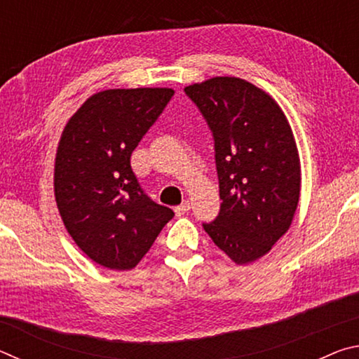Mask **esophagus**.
<instances>
[{
    "instance_id": "obj_1",
    "label": "esophagus",
    "mask_w": 359,
    "mask_h": 359,
    "mask_svg": "<svg viewBox=\"0 0 359 359\" xmlns=\"http://www.w3.org/2000/svg\"><path fill=\"white\" fill-rule=\"evenodd\" d=\"M190 209H191L190 201H185V203H182L180 205H177V208H175L174 210H175V214H177V215H184L185 212H188Z\"/></svg>"
}]
</instances>
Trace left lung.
Here are the masks:
<instances>
[{"mask_svg": "<svg viewBox=\"0 0 359 359\" xmlns=\"http://www.w3.org/2000/svg\"><path fill=\"white\" fill-rule=\"evenodd\" d=\"M185 95L214 137L222 204L203 226L234 263H252L287 233L299 201L293 131L277 102L244 79L214 77Z\"/></svg>", "mask_w": 359, "mask_h": 359, "instance_id": "8db88e82", "label": "left lung"}]
</instances>
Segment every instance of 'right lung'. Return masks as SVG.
Segmentation results:
<instances>
[{
	"mask_svg": "<svg viewBox=\"0 0 359 359\" xmlns=\"http://www.w3.org/2000/svg\"><path fill=\"white\" fill-rule=\"evenodd\" d=\"M174 96L171 88H115L69 118L55 158V199L79 248L115 271L133 269L174 212L145 194L131 154Z\"/></svg>",
	"mask_w": 359,
	"mask_h": 359,
	"instance_id": "obj_1",
	"label": "right lung"
}]
</instances>
